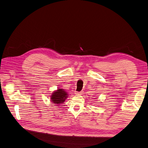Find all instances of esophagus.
Instances as JSON below:
<instances>
[{
  "mask_svg": "<svg viewBox=\"0 0 148 148\" xmlns=\"http://www.w3.org/2000/svg\"><path fill=\"white\" fill-rule=\"evenodd\" d=\"M83 92V91H79V92L77 91V92H76V93H75V94H76L77 95H82Z\"/></svg>",
  "mask_w": 148,
  "mask_h": 148,
  "instance_id": "34e87169",
  "label": "esophagus"
}]
</instances>
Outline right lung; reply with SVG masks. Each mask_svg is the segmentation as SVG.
<instances>
[{"instance_id": "right-lung-1", "label": "right lung", "mask_w": 148, "mask_h": 148, "mask_svg": "<svg viewBox=\"0 0 148 148\" xmlns=\"http://www.w3.org/2000/svg\"><path fill=\"white\" fill-rule=\"evenodd\" d=\"M51 97V100L53 104L58 105L60 103L64 102L65 99L68 97V94L64 91V90L59 88L52 93Z\"/></svg>"}]
</instances>
